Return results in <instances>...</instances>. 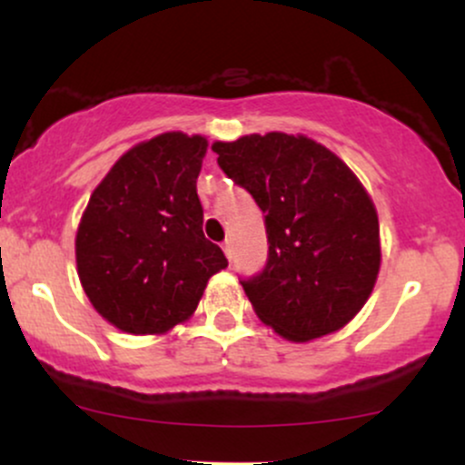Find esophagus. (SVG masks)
I'll use <instances>...</instances> for the list:
<instances>
[{
  "instance_id": "obj_1",
  "label": "esophagus",
  "mask_w": 465,
  "mask_h": 465,
  "mask_svg": "<svg viewBox=\"0 0 465 465\" xmlns=\"http://www.w3.org/2000/svg\"><path fill=\"white\" fill-rule=\"evenodd\" d=\"M223 251H225V255L229 260H232V255H233V249H232V240H225V242H223Z\"/></svg>"
}]
</instances>
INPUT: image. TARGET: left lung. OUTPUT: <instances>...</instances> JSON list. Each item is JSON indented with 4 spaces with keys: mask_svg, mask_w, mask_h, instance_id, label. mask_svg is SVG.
<instances>
[{
    "mask_svg": "<svg viewBox=\"0 0 465 465\" xmlns=\"http://www.w3.org/2000/svg\"><path fill=\"white\" fill-rule=\"evenodd\" d=\"M212 151L264 214L269 258L242 280L255 314L295 343L351 322L381 269L376 207L356 174L303 135H244Z\"/></svg>",
    "mask_w": 465,
    "mask_h": 465,
    "instance_id": "left-lung-1",
    "label": "left lung"
}]
</instances>
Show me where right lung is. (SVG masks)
Wrapping results in <instances>:
<instances>
[{"instance_id": "add662e5", "label": "right lung", "mask_w": 465, "mask_h": 465, "mask_svg": "<svg viewBox=\"0 0 465 465\" xmlns=\"http://www.w3.org/2000/svg\"><path fill=\"white\" fill-rule=\"evenodd\" d=\"M205 153V137L185 133L137 143L100 181L80 218V284L124 332L162 334L190 319L207 280L227 266L203 233L196 179Z\"/></svg>"}]
</instances>
